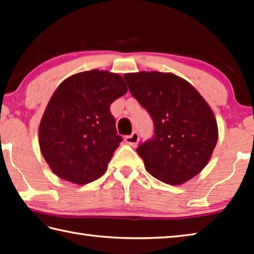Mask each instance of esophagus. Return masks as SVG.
<instances>
[{
  "instance_id": "34e87169",
  "label": "esophagus",
  "mask_w": 254,
  "mask_h": 254,
  "mask_svg": "<svg viewBox=\"0 0 254 254\" xmlns=\"http://www.w3.org/2000/svg\"><path fill=\"white\" fill-rule=\"evenodd\" d=\"M139 139V136H138V133L137 132H133L131 135H127V136H126L125 140L126 143H127L128 145H136L137 141Z\"/></svg>"
}]
</instances>
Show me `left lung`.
Segmentation results:
<instances>
[{"label":"left lung","instance_id":"left-lung-1","mask_svg":"<svg viewBox=\"0 0 254 254\" xmlns=\"http://www.w3.org/2000/svg\"><path fill=\"white\" fill-rule=\"evenodd\" d=\"M128 90L154 121L155 135L137 154L157 180L181 185L201 172L217 143L213 111L190 83L173 73H126Z\"/></svg>","mask_w":254,"mask_h":254}]
</instances>
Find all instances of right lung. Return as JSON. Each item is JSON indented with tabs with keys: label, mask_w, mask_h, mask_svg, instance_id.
I'll return each mask as SVG.
<instances>
[{
	"label": "right lung",
	"mask_w": 254,
	"mask_h": 254,
	"mask_svg": "<svg viewBox=\"0 0 254 254\" xmlns=\"http://www.w3.org/2000/svg\"><path fill=\"white\" fill-rule=\"evenodd\" d=\"M127 92L121 75L96 69L56 88L40 123L39 144L58 178L84 185L105 174L122 141L110 105Z\"/></svg>",
	"instance_id": "right-lung-1"
}]
</instances>
